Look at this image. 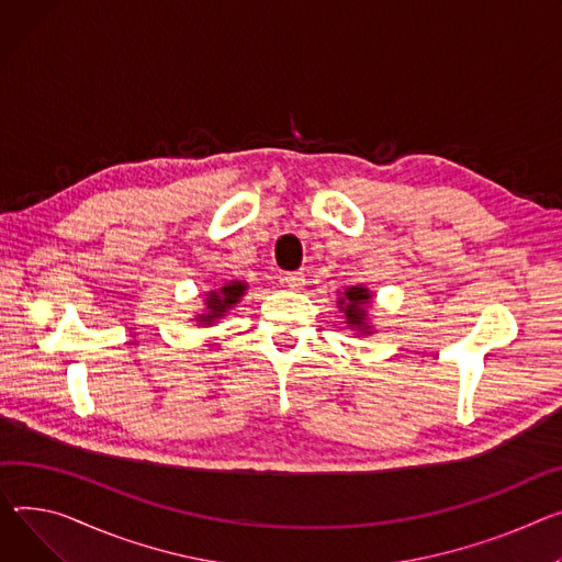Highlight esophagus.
I'll return each mask as SVG.
<instances>
[{
    "label": "esophagus",
    "mask_w": 562,
    "mask_h": 562,
    "mask_svg": "<svg viewBox=\"0 0 562 562\" xmlns=\"http://www.w3.org/2000/svg\"><path fill=\"white\" fill-rule=\"evenodd\" d=\"M282 282L293 289V291H301L305 286V273L303 271H291V273H284Z\"/></svg>",
    "instance_id": "1"
}]
</instances>
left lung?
I'll return each mask as SVG.
<instances>
[{
  "instance_id": "8db88e82",
  "label": "left lung",
  "mask_w": 562,
  "mask_h": 562,
  "mask_svg": "<svg viewBox=\"0 0 562 562\" xmlns=\"http://www.w3.org/2000/svg\"><path fill=\"white\" fill-rule=\"evenodd\" d=\"M370 303H372V293L363 284L346 286L344 291H339V297H336V307H339V312L344 314L348 329H352L359 336L375 334V327H372L368 316Z\"/></svg>"
}]
</instances>
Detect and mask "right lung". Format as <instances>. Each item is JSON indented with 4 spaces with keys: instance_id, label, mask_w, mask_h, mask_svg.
<instances>
[{
    "instance_id": "add662e5",
    "label": "right lung",
    "mask_w": 562,
    "mask_h": 562,
    "mask_svg": "<svg viewBox=\"0 0 562 562\" xmlns=\"http://www.w3.org/2000/svg\"><path fill=\"white\" fill-rule=\"evenodd\" d=\"M246 291H248V282H244V280H228L216 289H210L205 293L203 312H199L194 316V321L201 327H212L218 318L226 316L241 301Z\"/></svg>"
}]
</instances>
